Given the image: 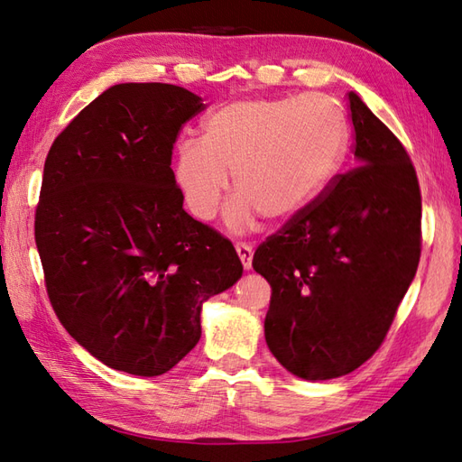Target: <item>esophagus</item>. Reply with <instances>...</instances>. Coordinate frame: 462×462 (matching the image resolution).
<instances>
[{"label":"esophagus","instance_id":"1","mask_svg":"<svg viewBox=\"0 0 462 462\" xmlns=\"http://www.w3.org/2000/svg\"><path fill=\"white\" fill-rule=\"evenodd\" d=\"M236 246V252H238V258L242 262L244 270H250L252 268V256H254V250L248 242H236L234 244Z\"/></svg>","mask_w":462,"mask_h":462}]
</instances>
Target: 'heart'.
Returning <instances> with one entry per match:
<instances>
[{"mask_svg": "<svg viewBox=\"0 0 462 462\" xmlns=\"http://www.w3.org/2000/svg\"><path fill=\"white\" fill-rule=\"evenodd\" d=\"M347 146V116L328 95L234 101L206 116L202 139L176 143L172 179L194 218L212 220L232 172L238 194L226 222L246 230L260 214L282 222L310 208L336 180Z\"/></svg>", "mask_w": 462, "mask_h": 462, "instance_id": "heart-1", "label": "heart"}]
</instances>
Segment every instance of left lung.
I'll return each mask as SVG.
<instances>
[{
	"mask_svg": "<svg viewBox=\"0 0 462 462\" xmlns=\"http://www.w3.org/2000/svg\"><path fill=\"white\" fill-rule=\"evenodd\" d=\"M357 164L254 252L266 343L293 375H347L375 353L420 258V190L397 136L347 95Z\"/></svg>",
	"mask_w": 462,
	"mask_h": 462,
	"instance_id": "left-lung-1",
	"label": "left lung"
}]
</instances>
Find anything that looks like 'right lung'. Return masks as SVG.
Here are the masks:
<instances>
[{
    "label": "right lung",
    "mask_w": 462,
    "mask_h": 462,
    "mask_svg": "<svg viewBox=\"0 0 462 462\" xmlns=\"http://www.w3.org/2000/svg\"><path fill=\"white\" fill-rule=\"evenodd\" d=\"M199 95L121 83L53 141L35 210V244L55 316L116 371L154 377L200 339V310L234 286L232 242L182 208L172 149Z\"/></svg>",
    "instance_id": "obj_1"
}]
</instances>
